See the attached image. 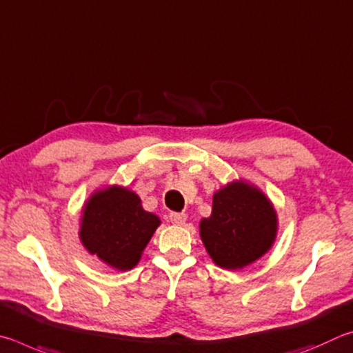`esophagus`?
<instances>
[{
	"label": "esophagus",
	"mask_w": 353,
	"mask_h": 353,
	"mask_svg": "<svg viewBox=\"0 0 353 353\" xmlns=\"http://www.w3.org/2000/svg\"><path fill=\"white\" fill-rule=\"evenodd\" d=\"M169 219L173 225H184V221H186V214L183 212H170L169 214Z\"/></svg>",
	"instance_id": "1"
}]
</instances>
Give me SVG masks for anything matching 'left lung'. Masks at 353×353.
<instances>
[{"mask_svg": "<svg viewBox=\"0 0 353 353\" xmlns=\"http://www.w3.org/2000/svg\"><path fill=\"white\" fill-rule=\"evenodd\" d=\"M276 212L262 192L231 183L214 195L212 214L200 223L209 256L221 268L237 270L257 261L274 242Z\"/></svg>", "mask_w": 353, "mask_h": 353, "instance_id": "left-lung-1", "label": "left lung"}]
</instances>
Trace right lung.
Segmentation results:
<instances>
[{
    "instance_id": "obj_1",
    "label": "right lung",
    "mask_w": 353,
    "mask_h": 353,
    "mask_svg": "<svg viewBox=\"0 0 353 353\" xmlns=\"http://www.w3.org/2000/svg\"><path fill=\"white\" fill-rule=\"evenodd\" d=\"M158 226L159 219L142 209L138 195L113 186L86 203L80 239L91 254L125 271L139 262Z\"/></svg>"
}]
</instances>
